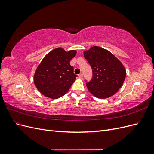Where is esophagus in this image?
<instances>
[{
    "label": "esophagus",
    "mask_w": 154,
    "mask_h": 154,
    "mask_svg": "<svg viewBox=\"0 0 154 154\" xmlns=\"http://www.w3.org/2000/svg\"><path fill=\"white\" fill-rule=\"evenodd\" d=\"M78 77L80 78H83V74H79V75H78Z\"/></svg>",
    "instance_id": "1"
}]
</instances>
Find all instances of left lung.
Listing matches in <instances>:
<instances>
[{
  "instance_id": "1",
  "label": "left lung",
  "mask_w": 154,
  "mask_h": 154,
  "mask_svg": "<svg viewBox=\"0 0 154 154\" xmlns=\"http://www.w3.org/2000/svg\"><path fill=\"white\" fill-rule=\"evenodd\" d=\"M83 54L91 66L93 74L92 80L86 83L88 91L100 99L115 94L126 77L122 63L110 51L98 46L85 51Z\"/></svg>"
}]
</instances>
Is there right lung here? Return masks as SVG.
Wrapping results in <instances>:
<instances>
[{
    "instance_id": "obj_1",
    "label": "right lung",
    "mask_w": 154,
    "mask_h": 154,
    "mask_svg": "<svg viewBox=\"0 0 154 154\" xmlns=\"http://www.w3.org/2000/svg\"><path fill=\"white\" fill-rule=\"evenodd\" d=\"M76 54V50L58 48L45 56L34 74V83L40 93L52 99L66 94L77 76L70 65Z\"/></svg>"
}]
</instances>
